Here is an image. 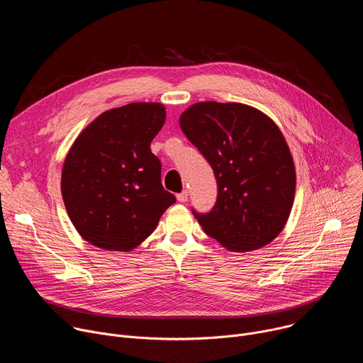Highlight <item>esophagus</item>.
Segmentation results:
<instances>
[{"label":"esophagus","instance_id":"obj_1","mask_svg":"<svg viewBox=\"0 0 363 363\" xmlns=\"http://www.w3.org/2000/svg\"><path fill=\"white\" fill-rule=\"evenodd\" d=\"M177 199H178L179 202H186V201H188V192H186V191L179 192V194L177 195Z\"/></svg>","mask_w":363,"mask_h":363}]
</instances>
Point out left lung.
Instances as JSON below:
<instances>
[{
    "label": "left lung",
    "instance_id": "obj_1",
    "mask_svg": "<svg viewBox=\"0 0 363 363\" xmlns=\"http://www.w3.org/2000/svg\"><path fill=\"white\" fill-rule=\"evenodd\" d=\"M189 142L211 165L214 208L194 216L205 234L230 251L270 244L284 228L296 192V169L279 126L242 103L199 101L179 118Z\"/></svg>",
    "mask_w": 363,
    "mask_h": 363
}]
</instances>
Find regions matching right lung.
I'll list each match as a JSON object with an SVG mask.
<instances>
[{"instance_id":"right-lung-1","label":"right lung","mask_w":363,"mask_h":363,"mask_svg":"<svg viewBox=\"0 0 363 363\" xmlns=\"http://www.w3.org/2000/svg\"><path fill=\"white\" fill-rule=\"evenodd\" d=\"M161 103H129L97 116L76 138L62 171L69 218L91 245L130 251L177 199L161 182L150 142L165 123Z\"/></svg>"}]
</instances>
